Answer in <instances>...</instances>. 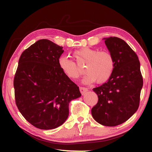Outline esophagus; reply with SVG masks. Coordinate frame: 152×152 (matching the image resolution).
Masks as SVG:
<instances>
[{"mask_svg": "<svg viewBox=\"0 0 152 152\" xmlns=\"http://www.w3.org/2000/svg\"><path fill=\"white\" fill-rule=\"evenodd\" d=\"M80 92H81L82 94L83 95L87 91H88V89L86 88H83V87H80Z\"/></svg>", "mask_w": 152, "mask_h": 152, "instance_id": "34e87169", "label": "esophagus"}]
</instances>
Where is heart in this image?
<instances>
[{"mask_svg": "<svg viewBox=\"0 0 152 152\" xmlns=\"http://www.w3.org/2000/svg\"><path fill=\"white\" fill-rule=\"evenodd\" d=\"M74 56L78 62L85 61V72L82 82L91 84L97 80L98 83L107 81L113 74L115 67L114 57L108 51L85 47L74 51ZM58 65L67 78L76 80L81 74L76 63L66 56H61L58 59Z\"/></svg>", "mask_w": 152, "mask_h": 152, "instance_id": "obj_1", "label": "heart"}]
</instances>
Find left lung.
Returning a JSON list of instances; mask_svg holds the SVG:
<instances>
[{"label": "left lung", "mask_w": 152, "mask_h": 152, "mask_svg": "<svg viewBox=\"0 0 152 152\" xmlns=\"http://www.w3.org/2000/svg\"><path fill=\"white\" fill-rule=\"evenodd\" d=\"M114 57V72L108 81L93 88L98 102L91 109L95 120L114 127L128 120L138 108L143 79L138 56L125 42L118 37L103 38Z\"/></svg>", "instance_id": "obj_1"}]
</instances>
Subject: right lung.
Returning <instances> with one entry per match:
<instances>
[{
    "label": "right lung",
    "mask_w": 152,
    "mask_h": 152,
    "mask_svg": "<svg viewBox=\"0 0 152 152\" xmlns=\"http://www.w3.org/2000/svg\"><path fill=\"white\" fill-rule=\"evenodd\" d=\"M63 47L42 39L22 53L14 80L15 102L26 120L40 129H53L69 117L78 86L63 73L58 59Z\"/></svg>",
    "instance_id": "right-lung-1"
}]
</instances>
